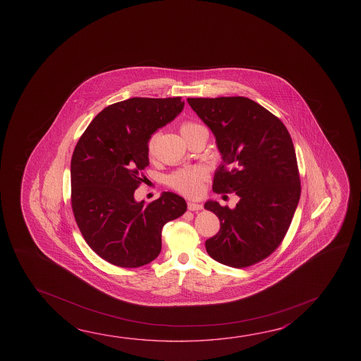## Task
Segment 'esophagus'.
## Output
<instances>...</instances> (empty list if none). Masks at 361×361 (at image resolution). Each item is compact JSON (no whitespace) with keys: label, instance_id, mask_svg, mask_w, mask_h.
Instances as JSON below:
<instances>
[{"label":"esophagus","instance_id":"esophagus-1","mask_svg":"<svg viewBox=\"0 0 361 361\" xmlns=\"http://www.w3.org/2000/svg\"><path fill=\"white\" fill-rule=\"evenodd\" d=\"M188 209H189L190 212H197V210L202 209V205L197 204V202H194V201H189L188 202Z\"/></svg>","mask_w":361,"mask_h":361}]
</instances>
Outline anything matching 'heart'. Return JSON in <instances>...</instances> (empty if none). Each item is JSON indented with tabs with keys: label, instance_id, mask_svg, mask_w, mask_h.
I'll return each instance as SVG.
<instances>
[{
	"label": "heart",
	"instance_id": "1",
	"mask_svg": "<svg viewBox=\"0 0 361 361\" xmlns=\"http://www.w3.org/2000/svg\"><path fill=\"white\" fill-rule=\"evenodd\" d=\"M199 127H202V126L196 122H191V121L183 122L181 124V133H183V136H186L188 133ZM157 138H159V133H154L148 138L147 154L149 157L154 154ZM207 170L202 167L181 169V170L173 172L167 178V185L172 190H175L183 195L197 196L200 195L202 188H204V181L207 180Z\"/></svg>",
	"mask_w": 361,
	"mask_h": 361
}]
</instances>
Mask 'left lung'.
I'll use <instances>...</instances> for the list:
<instances>
[{
  "label": "left lung",
  "mask_w": 361,
  "mask_h": 361,
  "mask_svg": "<svg viewBox=\"0 0 361 361\" xmlns=\"http://www.w3.org/2000/svg\"><path fill=\"white\" fill-rule=\"evenodd\" d=\"M216 138L223 164L213 191L239 196L235 209L207 201L220 231L205 242L207 255L245 268L266 259L290 228L301 195L293 142L282 121L245 97L188 98Z\"/></svg>",
  "instance_id": "1"
}]
</instances>
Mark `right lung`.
<instances>
[{
	"instance_id": "obj_1",
	"label": "right lung",
	"mask_w": 361,
	"mask_h": 361,
	"mask_svg": "<svg viewBox=\"0 0 361 361\" xmlns=\"http://www.w3.org/2000/svg\"><path fill=\"white\" fill-rule=\"evenodd\" d=\"M181 97L130 98L106 106L71 156V209L89 247L114 266L137 268L161 252L164 225L183 215L181 196L135 200L147 167V141L183 111Z\"/></svg>"
}]
</instances>
